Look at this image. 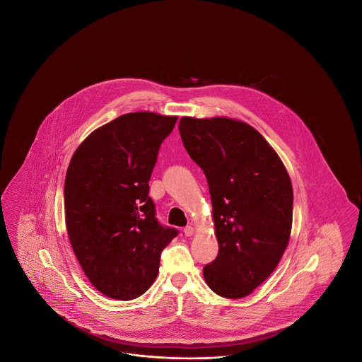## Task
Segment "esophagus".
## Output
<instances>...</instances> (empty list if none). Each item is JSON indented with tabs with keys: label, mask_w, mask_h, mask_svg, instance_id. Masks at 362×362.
<instances>
[{
	"label": "esophagus",
	"mask_w": 362,
	"mask_h": 362,
	"mask_svg": "<svg viewBox=\"0 0 362 362\" xmlns=\"http://www.w3.org/2000/svg\"><path fill=\"white\" fill-rule=\"evenodd\" d=\"M183 232H185L186 236H192V235H194V228L189 225V226H186V228L183 229Z\"/></svg>",
	"instance_id": "esophagus-1"
}]
</instances>
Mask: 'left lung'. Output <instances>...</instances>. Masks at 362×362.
<instances>
[{
    "label": "left lung",
    "mask_w": 362,
    "mask_h": 362,
    "mask_svg": "<svg viewBox=\"0 0 362 362\" xmlns=\"http://www.w3.org/2000/svg\"><path fill=\"white\" fill-rule=\"evenodd\" d=\"M179 133L211 198L218 255L204 267L205 281L221 297H245L274 272L289 243L291 177L269 142L244 122L183 117Z\"/></svg>",
    "instance_id": "obj_1"
}]
</instances>
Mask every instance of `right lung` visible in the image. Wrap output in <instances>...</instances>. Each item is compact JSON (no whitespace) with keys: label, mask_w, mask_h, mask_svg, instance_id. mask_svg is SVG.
Wrapping results in <instances>:
<instances>
[{"label":"right lung","mask_w":362,"mask_h":362,"mask_svg":"<svg viewBox=\"0 0 362 362\" xmlns=\"http://www.w3.org/2000/svg\"><path fill=\"white\" fill-rule=\"evenodd\" d=\"M176 119L122 115L90 133L70 160L64 189L70 244L88 279L110 298L146 292L163 250L179 233L158 223L149 197L160 145Z\"/></svg>","instance_id":"1"}]
</instances>
